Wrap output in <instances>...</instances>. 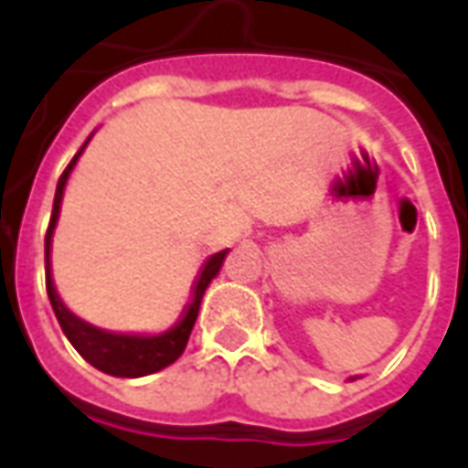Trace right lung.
I'll return each instance as SVG.
<instances>
[{"instance_id": "right-lung-1", "label": "right lung", "mask_w": 468, "mask_h": 468, "mask_svg": "<svg viewBox=\"0 0 468 468\" xmlns=\"http://www.w3.org/2000/svg\"><path fill=\"white\" fill-rule=\"evenodd\" d=\"M90 137H92V134H90ZM90 137L85 140V144L90 143ZM85 144H82L80 153L69 160V165L65 167V173L59 175V183H57L52 218H49V228H47L45 235L47 265H49L52 233H55L57 218H59V205H62V195H65L67 177L72 173L77 157L85 150ZM225 255H228V250H220V253L210 255V258L205 261L203 271H200V275H197V281H195L193 285V301L185 305V311L183 315L177 318V324H175L173 328L163 331V334H112V331H102V328H97V325H90L87 321H82V318H77V315L59 301L52 275H49V281H47V295H49L52 311H55L57 321L62 325L65 335L69 338V344L75 346L77 353H80L87 363H92L95 368H100L102 373H110V376L137 378V376L163 371L165 366H170V363H175L183 356L185 346H187V338H190V331H193L195 325V318H197V311H200V301H203L205 288H207V283L218 275V271H220V265H223L225 261Z\"/></svg>"}]
</instances>
